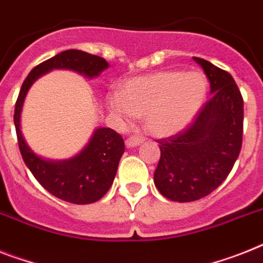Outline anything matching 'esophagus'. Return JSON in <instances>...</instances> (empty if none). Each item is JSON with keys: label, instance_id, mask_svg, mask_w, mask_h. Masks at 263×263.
<instances>
[{"label": "esophagus", "instance_id": "obj_1", "mask_svg": "<svg viewBox=\"0 0 263 263\" xmlns=\"http://www.w3.org/2000/svg\"><path fill=\"white\" fill-rule=\"evenodd\" d=\"M142 142H143V139L140 138V136H136V135L129 136V138L125 140V147H127V148H132V147H136V145L142 144Z\"/></svg>", "mask_w": 263, "mask_h": 263}]
</instances>
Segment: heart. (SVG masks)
<instances>
[{
    "instance_id": "obj_1",
    "label": "heart",
    "mask_w": 263,
    "mask_h": 263,
    "mask_svg": "<svg viewBox=\"0 0 263 263\" xmlns=\"http://www.w3.org/2000/svg\"><path fill=\"white\" fill-rule=\"evenodd\" d=\"M206 92V79L198 72L162 70L128 80L108 99V108L123 120L142 116L151 135L171 136L193 120Z\"/></svg>"
}]
</instances>
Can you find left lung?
I'll return each mask as SVG.
<instances>
[{
    "label": "left lung",
    "instance_id": "8db88e82",
    "mask_svg": "<svg viewBox=\"0 0 263 263\" xmlns=\"http://www.w3.org/2000/svg\"><path fill=\"white\" fill-rule=\"evenodd\" d=\"M194 60L210 81L211 98L186 129L158 142L154 182L174 202L198 200L219 187L238 159L243 136V99L231 74L199 57Z\"/></svg>",
    "mask_w": 263,
    "mask_h": 263
}]
</instances>
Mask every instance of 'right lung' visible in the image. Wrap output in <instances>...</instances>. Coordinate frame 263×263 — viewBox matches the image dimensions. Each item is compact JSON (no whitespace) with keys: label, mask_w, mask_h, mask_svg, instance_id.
Instances as JSON below:
<instances>
[{"label":"right lung","mask_w":263,"mask_h":263,"mask_svg":"<svg viewBox=\"0 0 263 263\" xmlns=\"http://www.w3.org/2000/svg\"><path fill=\"white\" fill-rule=\"evenodd\" d=\"M108 67L103 57L77 49L64 50L30 70L15 103V132L26 167L48 193L65 202L88 204L98 202L107 194L124 154V140L111 128H96L88 144L73 158L65 160L44 159L32 151L21 132L24 100L32 84L53 69H69L92 79Z\"/></svg>","instance_id":"1"}]
</instances>
